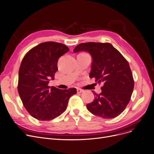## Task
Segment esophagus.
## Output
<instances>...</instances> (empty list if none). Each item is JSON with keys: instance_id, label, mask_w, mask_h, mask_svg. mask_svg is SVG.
<instances>
[{"instance_id": "1", "label": "esophagus", "mask_w": 154, "mask_h": 154, "mask_svg": "<svg viewBox=\"0 0 154 154\" xmlns=\"http://www.w3.org/2000/svg\"><path fill=\"white\" fill-rule=\"evenodd\" d=\"M83 91H84V90H82V89L77 88V93H83Z\"/></svg>"}]
</instances>
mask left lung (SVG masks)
<instances>
[{
    "label": "left lung",
    "instance_id": "obj_1",
    "mask_svg": "<svg viewBox=\"0 0 154 154\" xmlns=\"http://www.w3.org/2000/svg\"><path fill=\"white\" fill-rule=\"evenodd\" d=\"M85 51L92 57L90 78L102 82L101 92L94 95L93 102L86 108L92 114L110 119L121 114L128 104L132 94L134 81L129 64L111 44L86 42L79 44L74 53Z\"/></svg>",
    "mask_w": 154,
    "mask_h": 154
}]
</instances>
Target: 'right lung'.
I'll return each mask as SVG.
<instances>
[{
  "label": "right lung",
  "instance_id": "right-lung-1",
  "mask_svg": "<svg viewBox=\"0 0 154 154\" xmlns=\"http://www.w3.org/2000/svg\"><path fill=\"white\" fill-rule=\"evenodd\" d=\"M63 44L45 42L25 55L19 71L18 93L26 110L41 121L53 120L66 109L76 88L60 90L49 86L54 79L59 58L69 51Z\"/></svg>",
  "mask_w": 154,
  "mask_h": 154
}]
</instances>
